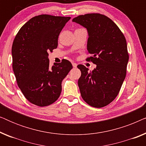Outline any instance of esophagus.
Returning a JSON list of instances; mask_svg holds the SVG:
<instances>
[{"instance_id":"obj_1","label":"esophagus","mask_w":146,"mask_h":146,"mask_svg":"<svg viewBox=\"0 0 146 146\" xmlns=\"http://www.w3.org/2000/svg\"><path fill=\"white\" fill-rule=\"evenodd\" d=\"M72 66L74 68H76L77 67V64L75 63V62H72Z\"/></svg>"}]
</instances>
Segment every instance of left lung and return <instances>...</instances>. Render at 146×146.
Masks as SVG:
<instances>
[{
	"instance_id": "8db88e82",
	"label": "left lung",
	"mask_w": 146,
	"mask_h": 146,
	"mask_svg": "<svg viewBox=\"0 0 146 146\" xmlns=\"http://www.w3.org/2000/svg\"><path fill=\"white\" fill-rule=\"evenodd\" d=\"M86 29L87 50L96 68L92 71L78 65L81 76L78 81L84 100L92 107L102 108L118 94L126 75L129 60L125 36L110 19L100 14H86L72 19Z\"/></svg>"
}]
</instances>
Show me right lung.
<instances>
[{"instance_id": "obj_1", "label": "right lung", "mask_w": 146, "mask_h": 146, "mask_svg": "<svg viewBox=\"0 0 146 146\" xmlns=\"http://www.w3.org/2000/svg\"><path fill=\"white\" fill-rule=\"evenodd\" d=\"M70 17L41 15L30 19L19 30L12 46L13 68L26 98L43 107L56 101L62 82L72 68L64 59L50 66L48 52L58 46V36Z\"/></svg>"}]
</instances>
